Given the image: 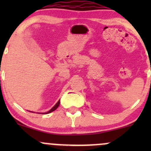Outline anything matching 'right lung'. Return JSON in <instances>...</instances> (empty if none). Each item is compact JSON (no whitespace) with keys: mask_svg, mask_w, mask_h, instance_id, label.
I'll use <instances>...</instances> for the list:
<instances>
[{"mask_svg":"<svg viewBox=\"0 0 151 151\" xmlns=\"http://www.w3.org/2000/svg\"><path fill=\"white\" fill-rule=\"evenodd\" d=\"M60 100H59L58 103H57L51 109H50L49 111H47V113H45V114H50V113H51V112L54 111H55V110H56V109H58V107L59 106V105H60Z\"/></svg>","mask_w":151,"mask_h":151,"instance_id":"add662e5","label":"right lung"}]
</instances>
